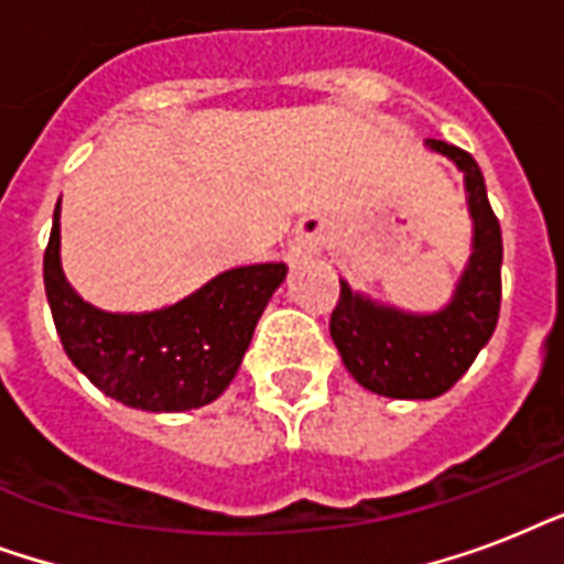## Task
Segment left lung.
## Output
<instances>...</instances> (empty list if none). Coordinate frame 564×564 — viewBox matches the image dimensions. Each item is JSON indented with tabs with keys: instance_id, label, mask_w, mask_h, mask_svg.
Masks as SVG:
<instances>
[{
	"instance_id": "1",
	"label": "left lung",
	"mask_w": 564,
	"mask_h": 564,
	"mask_svg": "<svg viewBox=\"0 0 564 564\" xmlns=\"http://www.w3.org/2000/svg\"><path fill=\"white\" fill-rule=\"evenodd\" d=\"M424 145L454 163L465 181L471 254L454 295L436 313H410L375 301L339 278L343 292L330 316L336 351L354 380L369 392L401 401L445 394L486 348L500 313L503 239L480 166L471 154L442 140H427Z\"/></svg>"
}]
</instances>
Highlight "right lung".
Segmentation results:
<instances>
[{"instance_id": "right-lung-1", "label": "right lung", "mask_w": 564, "mask_h": 564, "mask_svg": "<svg viewBox=\"0 0 564 564\" xmlns=\"http://www.w3.org/2000/svg\"><path fill=\"white\" fill-rule=\"evenodd\" d=\"M283 278V263L237 265L170 307L108 313L87 304L66 281L61 202L43 257L46 299L66 357L99 392L145 412H187L216 401L237 377Z\"/></svg>"}]
</instances>
